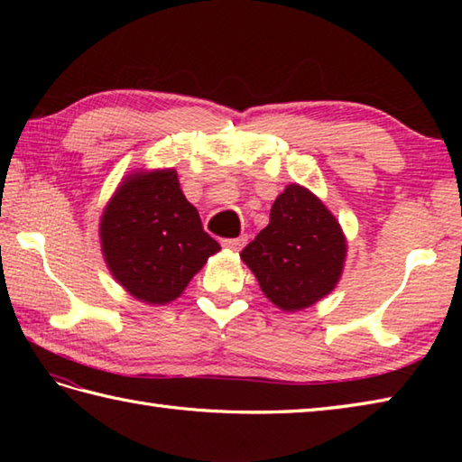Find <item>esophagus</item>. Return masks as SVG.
I'll return each instance as SVG.
<instances>
[{
  "mask_svg": "<svg viewBox=\"0 0 462 462\" xmlns=\"http://www.w3.org/2000/svg\"><path fill=\"white\" fill-rule=\"evenodd\" d=\"M244 244H246V238H244V236H240V238H226V240H222V246H224V248H228V250H232V252H238V250H242Z\"/></svg>",
  "mask_w": 462,
  "mask_h": 462,
  "instance_id": "1",
  "label": "esophagus"
}]
</instances>
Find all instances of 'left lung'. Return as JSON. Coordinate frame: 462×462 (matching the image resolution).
I'll return each mask as SVG.
<instances>
[{"mask_svg": "<svg viewBox=\"0 0 462 462\" xmlns=\"http://www.w3.org/2000/svg\"><path fill=\"white\" fill-rule=\"evenodd\" d=\"M347 240L331 210L306 186L288 184L270 224L240 252L260 290L282 311L311 308L336 290Z\"/></svg>", "mask_w": 462, "mask_h": 462, "instance_id": "8db88e82", "label": "left lung"}]
</instances>
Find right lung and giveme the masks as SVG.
Wrapping results in <instances>:
<instances>
[{
	"instance_id": "add662e5",
	"label": "right lung",
	"mask_w": 462,
	"mask_h": 462,
	"mask_svg": "<svg viewBox=\"0 0 462 462\" xmlns=\"http://www.w3.org/2000/svg\"><path fill=\"white\" fill-rule=\"evenodd\" d=\"M99 238L113 278L149 306L180 298L194 273L220 250L202 230L174 169L126 174L101 214Z\"/></svg>"
}]
</instances>
